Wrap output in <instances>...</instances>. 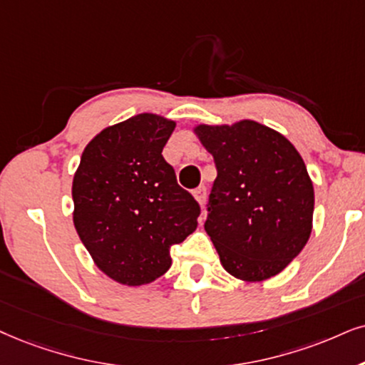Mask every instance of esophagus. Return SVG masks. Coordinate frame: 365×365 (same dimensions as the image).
Here are the masks:
<instances>
[{
    "instance_id": "34e87169",
    "label": "esophagus",
    "mask_w": 365,
    "mask_h": 365,
    "mask_svg": "<svg viewBox=\"0 0 365 365\" xmlns=\"http://www.w3.org/2000/svg\"><path fill=\"white\" fill-rule=\"evenodd\" d=\"M193 197H195V200L198 202V205L202 207V209H204V205H205V198H207V190H205V187H198L195 192H193Z\"/></svg>"
}]
</instances>
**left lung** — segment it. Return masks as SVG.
<instances>
[{
	"label": "left lung",
	"mask_w": 365,
	"mask_h": 365,
	"mask_svg": "<svg viewBox=\"0 0 365 365\" xmlns=\"http://www.w3.org/2000/svg\"><path fill=\"white\" fill-rule=\"evenodd\" d=\"M193 133L217 167L205 230L220 264L246 283L279 274L313 227L315 192L302 155L279 131L252 119L202 123Z\"/></svg>",
	"instance_id": "obj_1"
}]
</instances>
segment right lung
<instances>
[{
  "label": "right lung",
  "mask_w": 365,
  "mask_h": 365,
  "mask_svg": "<svg viewBox=\"0 0 365 365\" xmlns=\"http://www.w3.org/2000/svg\"><path fill=\"white\" fill-rule=\"evenodd\" d=\"M175 126L141 113L104 128L73 173V227L94 264L119 284L163 276L172 266L170 247L197 229L200 207L161 155Z\"/></svg>",
  "instance_id": "obj_1"
}]
</instances>
